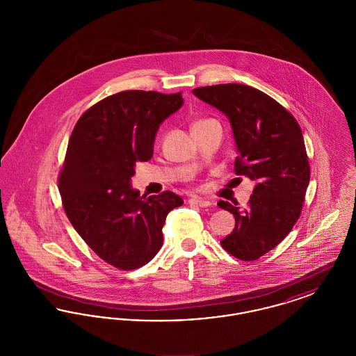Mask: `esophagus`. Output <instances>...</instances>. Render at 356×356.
I'll list each match as a JSON object with an SVG mask.
<instances>
[{"instance_id": "34e87169", "label": "esophagus", "mask_w": 356, "mask_h": 356, "mask_svg": "<svg viewBox=\"0 0 356 356\" xmlns=\"http://www.w3.org/2000/svg\"><path fill=\"white\" fill-rule=\"evenodd\" d=\"M188 203L193 204V205H199V207H209V205L212 204L209 200L203 199V197H191V199L188 200Z\"/></svg>"}]
</instances>
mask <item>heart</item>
Masks as SVG:
<instances>
[{
    "label": "heart",
    "instance_id": "1",
    "mask_svg": "<svg viewBox=\"0 0 356 356\" xmlns=\"http://www.w3.org/2000/svg\"><path fill=\"white\" fill-rule=\"evenodd\" d=\"M204 121H207V120H204ZM204 121H197V122H195L193 125H196V124H200V122H204Z\"/></svg>",
    "mask_w": 356,
    "mask_h": 356
}]
</instances>
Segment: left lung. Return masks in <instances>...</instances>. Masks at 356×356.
<instances>
[{"mask_svg":"<svg viewBox=\"0 0 356 356\" xmlns=\"http://www.w3.org/2000/svg\"><path fill=\"white\" fill-rule=\"evenodd\" d=\"M192 92L228 118L236 143L235 172L254 183L245 208L218 203L235 216L221 247L240 260H256L287 236L300 216L309 183L302 129L287 109L252 86L212 85Z\"/></svg>","mask_w":356,"mask_h":356,"instance_id":"left-lung-1","label":"left lung"}]
</instances>
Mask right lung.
Returning a JSON list of instances; mask_svg holds the SVG:
<instances>
[{
  "mask_svg": "<svg viewBox=\"0 0 356 356\" xmlns=\"http://www.w3.org/2000/svg\"><path fill=\"white\" fill-rule=\"evenodd\" d=\"M184 102L181 93L125 90L89 108L77 121L58 179L69 221L111 266L136 270L163 245L167 215L183 204L173 192L140 196L136 163L152 157L161 122Z\"/></svg>",
  "mask_w": 356,
  "mask_h": 356,
  "instance_id": "right-lung-1",
  "label": "right lung"
}]
</instances>
